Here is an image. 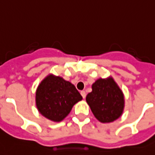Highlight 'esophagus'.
Instances as JSON below:
<instances>
[{
  "label": "esophagus",
  "mask_w": 155,
  "mask_h": 155,
  "mask_svg": "<svg viewBox=\"0 0 155 155\" xmlns=\"http://www.w3.org/2000/svg\"><path fill=\"white\" fill-rule=\"evenodd\" d=\"M81 95H82V97H83L84 99H85V97H86V93L84 91H81Z\"/></svg>",
  "instance_id": "1"
}]
</instances>
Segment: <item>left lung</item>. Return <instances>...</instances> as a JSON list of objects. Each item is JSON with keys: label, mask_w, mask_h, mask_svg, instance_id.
I'll return each instance as SVG.
<instances>
[{"label": "left lung", "mask_w": 155, "mask_h": 155, "mask_svg": "<svg viewBox=\"0 0 155 155\" xmlns=\"http://www.w3.org/2000/svg\"><path fill=\"white\" fill-rule=\"evenodd\" d=\"M86 101L94 116L104 123L119 118L124 108L123 94L112 78L97 80Z\"/></svg>", "instance_id": "left-lung-1"}]
</instances>
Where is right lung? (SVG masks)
Returning <instances> with one entry per match:
<instances>
[{
	"mask_svg": "<svg viewBox=\"0 0 155 155\" xmlns=\"http://www.w3.org/2000/svg\"><path fill=\"white\" fill-rule=\"evenodd\" d=\"M82 99L73 84L52 75L41 82L36 92V105L39 111L53 121L63 120L72 106Z\"/></svg>",
	"mask_w": 155,
	"mask_h": 155,
	"instance_id": "add662e5",
	"label": "right lung"
}]
</instances>
